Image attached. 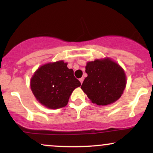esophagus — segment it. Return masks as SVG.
I'll return each mask as SVG.
<instances>
[{"label": "esophagus", "mask_w": 153, "mask_h": 153, "mask_svg": "<svg viewBox=\"0 0 153 153\" xmlns=\"http://www.w3.org/2000/svg\"><path fill=\"white\" fill-rule=\"evenodd\" d=\"M83 80H84V79H83V78H80V79H79V80H80V83H82V82H83Z\"/></svg>", "instance_id": "esophagus-1"}]
</instances>
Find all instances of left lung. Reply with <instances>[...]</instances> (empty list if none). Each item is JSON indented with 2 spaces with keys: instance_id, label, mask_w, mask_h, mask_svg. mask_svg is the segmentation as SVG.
I'll return each instance as SVG.
<instances>
[{
  "instance_id": "obj_1",
  "label": "left lung",
  "mask_w": 153,
  "mask_h": 153,
  "mask_svg": "<svg viewBox=\"0 0 153 153\" xmlns=\"http://www.w3.org/2000/svg\"><path fill=\"white\" fill-rule=\"evenodd\" d=\"M85 73L81 89L92 103L105 106L121 97L127 82L124 70L117 62L109 58L96 59L87 62Z\"/></svg>"
}]
</instances>
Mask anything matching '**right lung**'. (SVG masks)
<instances>
[{"label":"right lung","mask_w":153,"mask_h":153,"mask_svg":"<svg viewBox=\"0 0 153 153\" xmlns=\"http://www.w3.org/2000/svg\"><path fill=\"white\" fill-rule=\"evenodd\" d=\"M67 65L62 60L47 63L39 68L31 78V91L43 106L52 109L65 107L74 89L81 85L73 69Z\"/></svg>","instance_id":"right-lung-1"}]
</instances>
